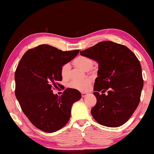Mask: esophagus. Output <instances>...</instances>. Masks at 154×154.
<instances>
[{
  "instance_id": "obj_1",
  "label": "esophagus",
  "mask_w": 154,
  "mask_h": 154,
  "mask_svg": "<svg viewBox=\"0 0 154 154\" xmlns=\"http://www.w3.org/2000/svg\"><path fill=\"white\" fill-rule=\"evenodd\" d=\"M88 95V93H86V92H82V96L83 97L86 96V95Z\"/></svg>"
}]
</instances>
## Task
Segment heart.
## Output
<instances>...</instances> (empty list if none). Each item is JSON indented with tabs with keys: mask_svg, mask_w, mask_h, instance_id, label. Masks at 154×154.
<instances>
[{
	"mask_svg": "<svg viewBox=\"0 0 154 154\" xmlns=\"http://www.w3.org/2000/svg\"><path fill=\"white\" fill-rule=\"evenodd\" d=\"M73 64L75 66L81 68L84 71L91 70L94 66V62L91 59L84 56H79L76 58L73 61ZM71 67L70 64L66 63L63 64L60 68L61 76L64 79H66L70 76ZM91 81L90 79H86L81 82L72 81L68 84V86L70 88H73L80 91H86L90 88Z\"/></svg>",
	"mask_w": 154,
	"mask_h": 154,
	"instance_id": "1",
	"label": "heart"
}]
</instances>
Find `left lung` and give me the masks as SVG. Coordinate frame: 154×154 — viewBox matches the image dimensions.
Segmentation results:
<instances>
[{"instance_id":"1","label":"left lung","mask_w":154,"mask_h":154,"mask_svg":"<svg viewBox=\"0 0 154 154\" xmlns=\"http://www.w3.org/2000/svg\"><path fill=\"white\" fill-rule=\"evenodd\" d=\"M80 53L99 64L94 86L97 103L91 110L92 117L108 127L125 124L137 108L144 86L138 58L127 47L111 41L98 43ZM107 89V95L98 93Z\"/></svg>"}]
</instances>
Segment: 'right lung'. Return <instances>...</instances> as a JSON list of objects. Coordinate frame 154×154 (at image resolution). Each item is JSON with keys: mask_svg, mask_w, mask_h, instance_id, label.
<instances>
[{"mask_svg": "<svg viewBox=\"0 0 154 154\" xmlns=\"http://www.w3.org/2000/svg\"><path fill=\"white\" fill-rule=\"evenodd\" d=\"M79 50L63 51L49 45L29 49L22 57L15 72V94L23 113L41 131L53 132L68 122L73 103L80 92L67 88L59 96L53 88L63 79L60 68L72 60Z\"/></svg>", "mask_w": 154, "mask_h": 154, "instance_id": "right-lung-1", "label": "right lung"}]
</instances>
